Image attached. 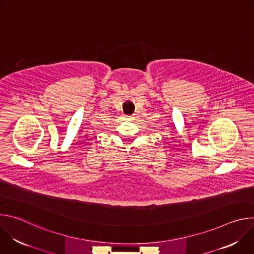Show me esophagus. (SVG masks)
<instances>
[{
    "mask_svg": "<svg viewBox=\"0 0 254 254\" xmlns=\"http://www.w3.org/2000/svg\"><path fill=\"white\" fill-rule=\"evenodd\" d=\"M133 117H127V121H132Z\"/></svg>",
    "mask_w": 254,
    "mask_h": 254,
    "instance_id": "obj_1",
    "label": "esophagus"
}]
</instances>
